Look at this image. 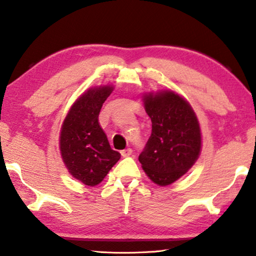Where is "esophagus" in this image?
I'll use <instances>...</instances> for the list:
<instances>
[{"label":"esophagus","instance_id":"34e87169","mask_svg":"<svg viewBox=\"0 0 256 256\" xmlns=\"http://www.w3.org/2000/svg\"><path fill=\"white\" fill-rule=\"evenodd\" d=\"M131 154H132V149H130V148L120 151V154H122L123 157H128V156H131Z\"/></svg>","mask_w":256,"mask_h":256}]
</instances>
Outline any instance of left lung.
I'll return each mask as SVG.
<instances>
[{
    "label": "left lung",
    "instance_id": "obj_1",
    "mask_svg": "<svg viewBox=\"0 0 256 256\" xmlns=\"http://www.w3.org/2000/svg\"><path fill=\"white\" fill-rule=\"evenodd\" d=\"M142 100L152 131L138 162L154 183L170 185L188 172L201 154L200 123L190 102L172 90L144 94Z\"/></svg>",
    "mask_w": 256,
    "mask_h": 256
}]
</instances>
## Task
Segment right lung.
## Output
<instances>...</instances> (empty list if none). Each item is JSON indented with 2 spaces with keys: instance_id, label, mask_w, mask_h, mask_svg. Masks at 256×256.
<instances>
[{
  "instance_id": "1",
  "label": "right lung",
  "mask_w": 256,
  "mask_h": 256,
  "mask_svg": "<svg viewBox=\"0 0 256 256\" xmlns=\"http://www.w3.org/2000/svg\"><path fill=\"white\" fill-rule=\"evenodd\" d=\"M112 90L110 84L86 90L73 102L60 128V157L68 172L86 186L102 182L120 158L98 122L102 104Z\"/></svg>"
}]
</instances>
